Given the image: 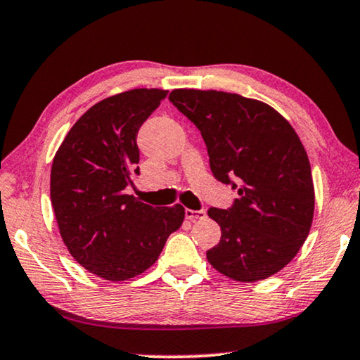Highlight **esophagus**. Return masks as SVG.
I'll return each instance as SVG.
<instances>
[{
	"label": "esophagus",
	"instance_id": "obj_1",
	"mask_svg": "<svg viewBox=\"0 0 360 360\" xmlns=\"http://www.w3.org/2000/svg\"><path fill=\"white\" fill-rule=\"evenodd\" d=\"M205 216H207V211L203 208L202 210H186V218L191 219V221H195V219H203Z\"/></svg>",
	"mask_w": 360,
	"mask_h": 360
}]
</instances>
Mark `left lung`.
<instances>
[{
	"instance_id": "left-lung-1",
	"label": "left lung",
	"mask_w": 360,
	"mask_h": 360,
	"mask_svg": "<svg viewBox=\"0 0 360 360\" xmlns=\"http://www.w3.org/2000/svg\"><path fill=\"white\" fill-rule=\"evenodd\" d=\"M169 101L202 133L214 178L238 192L231 208L208 210L221 227L208 262L238 282L274 276L312 224L311 165L298 134L271 105L238 94L174 89Z\"/></svg>"
}]
</instances>
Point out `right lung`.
<instances>
[{
  "instance_id": "right-lung-1",
  "label": "right lung",
  "mask_w": 360,
  "mask_h": 360,
  "mask_svg": "<svg viewBox=\"0 0 360 360\" xmlns=\"http://www.w3.org/2000/svg\"><path fill=\"white\" fill-rule=\"evenodd\" d=\"M168 91L131 89L98 102L68 131L51 168V203L62 240L84 269L112 282L158 259L184 207H150L124 193L139 173L136 138Z\"/></svg>"
}]
</instances>
